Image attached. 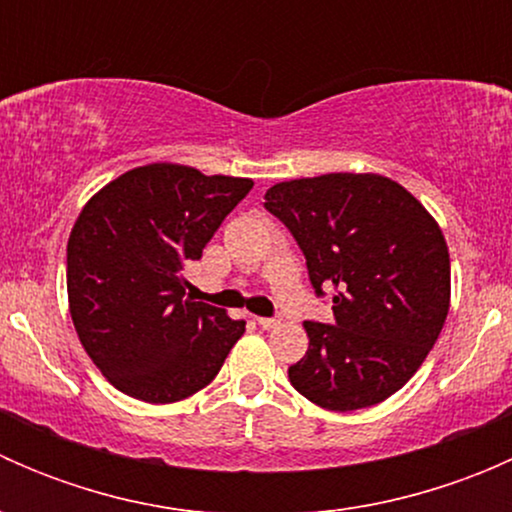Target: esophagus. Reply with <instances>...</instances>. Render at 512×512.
Masks as SVG:
<instances>
[{
    "label": "esophagus",
    "instance_id": "34e87169",
    "mask_svg": "<svg viewBox=\"0 0 512 512\" xmlns=\"http://www.w3.org/2000/svg\"><path fill=\"white\" fill-rule=\"evenodd\" d=\"M257 324H260L262 329H275L277 324H280V319H277V317H257Z\"/></svg>",
    "mask_w": 512,
    "mask_h": 512
}]
</instances>
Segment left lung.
I'll list each match as a JSON object with an SVG mask.
<instances>
[{"instance_id": "1", "label": "left lung", "mask_w": 512, "mask_h": 512, "mask_svg": "<svg viewBox=\"0 0 512 512\" xmlns=\"http://www.w3.org/2000/svg\"><path fill=\"white\" fill-rule=\"evenodd\" d=\"M265 210L292 232L314 294L334 312L332 324L304 322L309 349L289 366L292 386L329 411L389 399L446 322L451 260L441 227L409 190L374 173L277 183Z\"/></svg>"}]
</instances>
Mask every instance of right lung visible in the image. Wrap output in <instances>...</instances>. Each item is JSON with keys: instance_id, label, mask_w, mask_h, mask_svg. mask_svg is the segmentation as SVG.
Returning <instances> with one entry per match:
<instances>
[{"instance_id": "obj_1", "label": "right lung", "mask_w": 512, "mask_h": 512, "mask_svg": "<svg viewBox=\"0 0 512 512\" xmlns=\"http://www.w3.org/2000/svg\"><path fill=\"white\" fill-rule=\"evenodd\" d=\"M250 190V178L151 163L81 210L66 247L71 319L118 391L173 404L218 376L245 322L185 297L183 270Z\"/></svg>"}]
</instances>
